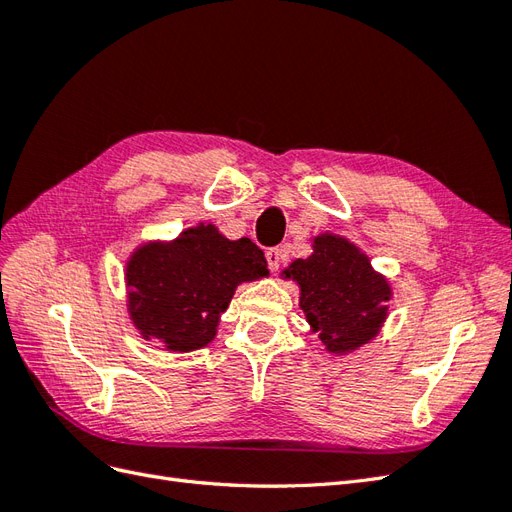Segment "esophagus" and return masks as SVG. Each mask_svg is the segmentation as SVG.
Instances as JSON below:
<instances>
[{"instance_id":"esophagus-1","label":"esophagus","mask_w":512,"mask_h":512,"mask_svg":"<svg viewBox=\"0 0 512 512\" xmlns=\"http://www.w3.org/2000/svg\"><path fill=\"white\" fill-rule=\"evenodd\" d=\"M284 260H286V254H284L282 247H271V250H267V262H269L271 271L280 269Z\"/></svg>"}]
</instances>
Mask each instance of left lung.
<instances>
[{"mask_svg": "<svg viewBox=\"0 0 512 512\" xmlns=\"http://www.w3.org/2000/svg\"><path fill=\"white\" fill-rule=\"evenodd\" d=\"M312 247V256L290 262L282 277L299 284V307L324 348L333 354L359 350L389 316L391 284L346 237L324 232Z\"/></svg>", "mask_w": 512, "mask_h": 512, "instance_id": "obj_1", "label": "left lung"}]
</instances>
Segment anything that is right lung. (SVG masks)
Masks as SVG:
<instances>
[{"instance_id":"1","label":"right lung","mask_w":512,"mask_h":512,"mask_svg":"<svg viewBox=\"0 0 512 512\" xmlns=\"http://www.w3.org/2000/svg\"><path fill=\"white\" fill-rule=\"evenodd\" d=\"M267 275L256 243L230 241L213 224H198L173 241H149L132 252L126 262L130 320L143 339H156L170 352H192L213 342L237 286Z\"/></svg>"}]
</instances>
